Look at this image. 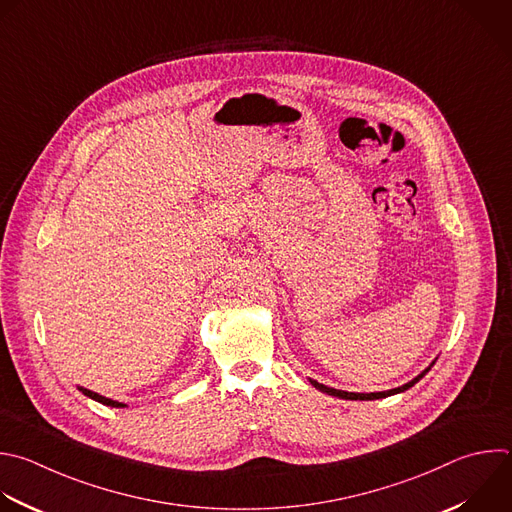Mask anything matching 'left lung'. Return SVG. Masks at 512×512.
<instances>
[{
	"label": "left lung",
	"mask_w": 512,
	"mask_h": 512,
	"mask_svg": "<svg viewBox=\"0 0 512 512\" xmlns=\"http://www.w3.org/2000/svg\"><path fill=\"white\" fill-rule=\"evenodd\" d=\"M434 362H436V360H434ZM434 362H432L424 372H420L414 380H410L408 384H404V386H400V388H394V390H386V392H372V394H358V392L335 390V388H329V386H325V384H319L317 380H311V378H307V380H309V384H311L315 390H319V392H323V394H329V396H335V398H342V400H380V398H388V396L402 394V392L410 390L414 384H418V382H420V380L430 372V368L434 366Z\"/></svg>",
	"instance_id": "8db88e82"
}]
</instances>
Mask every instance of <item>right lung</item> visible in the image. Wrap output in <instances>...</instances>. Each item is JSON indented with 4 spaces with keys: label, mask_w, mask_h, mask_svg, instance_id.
Here are the masks:
<instances>
[{
    "label": "right lung",
    "mask_w": 512,
    "mask_h": 512,
    "mask_svg": "<svg viewBox=\"0 0 512 512\" xmlns=\"http://www.w3.org/2000/svg\"><path fill=\"white\" fill-rule=\"evenodd\" d=\"M78 390H80L84 396H88V398H92V400H96V402H100V404H104V406H110V408H126V404L116 402V400H110V398H106V396H100V394H96V392H92V390H88V388L78 386Z\"/></svg>",
    "instance_id": "obj_1"
}]
</instances>
